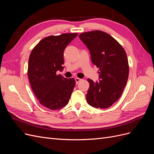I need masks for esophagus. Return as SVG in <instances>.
Returning a JSON list of instances; mask_svg holds the SVG:
<instances>
[{"instance_id": "34e87169", "label": "esophagus", "mask_w": 154, "mask_h": 154, "mask_svg": "<svg viewBox=\"0 0 154 154\" xmlns=\"http://www.w3.org/2000/svg\"><path fill=\"white\" fill-rule=\"evenodd\" d=\"M81 80H82V79H80V78H75V82H76V84H78V83L80 82Z\"/></svg>"}]
</instances>
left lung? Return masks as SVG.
<instances>
[{
  "mask_svg": "<svg viewBox=\"0 0 154 154\" xmlns=\"http://www.w3.org/2000/svg\"><path fill=\"white\" fill-rule=\"evenodd\" d=\"M90 51L92 63L100 68L99 81L89 82L86 98L95 108L106 109L122 96L128 78L129 67L125 51L112 36L101 31L79 35Z\"/></svg>",
  "mask_w": 154,
  "mask_h": 154,
  "instance_id": "1",
  "label": "left lung"
}]
</instances>
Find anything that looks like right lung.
<instances>
[{
    "instance_id": "right-lung-1",
    "label": "right lung",
    "mask_w": 154,
    "mask_h": 154,
    "mask_svg": "<svg viewBox=\"0 0 154 154\" xmlns=\"http://www.w3.org/2000/svg\"><path fill=\"white\" fill-rule=\"evenodd\" d=\"M77 33H65L43 38L29 58L30 85L40 104L51 110L66 106L76 84L74 78H65L57 72L63 70V52Z\"/></svg>"
}]
</instances>
